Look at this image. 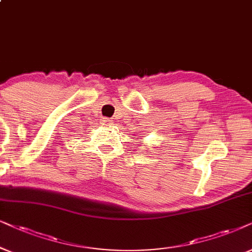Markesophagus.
Masks as SVG:
<instances>
[{"mask_svg": "<svg viewBox=\"0 0 252 252\" xmlns=\"http://www.w3.org/2000/svg\"><path fill=\"white\" fill-rule=\"evenodd\" d=\"M113 123V120L112 119H108V117H102L101 120V124H112Z\"/></svg>", "mask_w": 252, "mask_h": 252, "instance_id": "obj_1", "label": "esophagus"}]
</instances>
